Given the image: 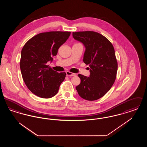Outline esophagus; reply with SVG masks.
I'll use <instances>...</instances> for the list:
<instances>
[{"label":"esophagus","instance_id":"1","mask_svg":"<svg viewBox=\"0 0 147 147\" xmlns=\"http://www.w3.org/2000/svg\"><path fill=\"white\" fill-rule=\"evenodd\" d=\"M66 74H67V76H68V77H71V76H76L75 73H71V72L69 71H66Z\"/></svg>","mask_w":147,"mask_h":147}]
</instances>
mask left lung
Here are the masks:
<instances>
[{
	"label": "left lung",
	"instance_id": "obj_1",
	"mask_svg": "<svg viewBox=\"0 0 147 147\" xmlns=\"http://www.w3.org/2000/svg\"><path fill=\"white\" fill-rule=\"evenodd\" d=\"M73 36L84 44L83 61L90 68L89 77L78 74L81 82L76 89L85 100H96L109 91L116 78L118 63L114 47L106 37L96 32H73Z\"/></svg>",
	"mask_w": 147,
	"mask_h": 147
}]
</instances>
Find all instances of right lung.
Returning <instances> with one entry per match:
<instances>
[{
    "mask_svg": "<svg viewBox=\"0 0 147 147\" xmlns=\"http://www.w3.org/2000/svg\"><path fill=\"white\" fill-rule=\"evenodd\" d=\"M70 32L49 31L35 35L21 50L20 66L22 79L28 89L40 98L56 95L66 73H58L47 64L69 38Z\"/></svg>",
    "mask_w": 147,
    "mask_h": 147,
    "instance_id": "add662e5",
    "label": "right lung"
}]
</instances>
